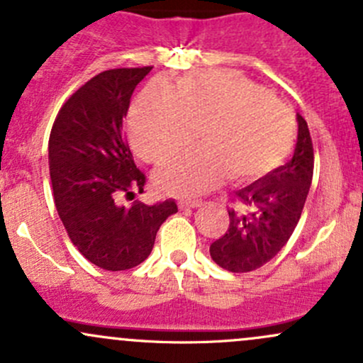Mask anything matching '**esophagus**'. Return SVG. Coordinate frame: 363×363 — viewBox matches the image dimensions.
<instances>
[{
    "instance_id": "obj_1",
    "label": "esophagus",
    "mask_w": 363,
    "mask_h": 363,
    "mask_svg": "<svg viewBox=\"0 0 363 363\" xmlns=\"http://www.w3.org/2000/svg\"><path fill=\"white\" fill-rule=\"evenodd\" d=\"M201 200H194V198H186V200H179V208H194L200 207Z\"/></svg>"
}]
</instances>
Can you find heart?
<instances>
[{"label":"heart","mask_w":363,"mask_h":363,"mask_svg":"<svg viewBox=\"0 0 363 363\" xmlns=\"http://www.w3.org/2000/svg\"><path fill=\"white\" fill-rule=\"evenodd\" d=\"M133 150L150 163H163L196 143L205 150L172 160L156 175L162 191L198 194L226 177L249 184L272 174L294 146L292 113L257 83L235 71L191 76L177 90L150 85L130 114Z\"/></svg>","instance_id":"heart-1"}]
</instances>
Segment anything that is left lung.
Returning a JSON list of instances; mask_svg holds the SVG:
<instances>
[{
    "mask_svg": "<svg viewBox=\"0 0 363 363\" xmlns=\"http://www.w3.org/2000/svg\"><path fill=\"white\" fill-rule=\"evenodd\" d=\"M294 156L266 177L235 193L230 228L211 245V257L231 273H247L272 261L299 223L313 179V143L306 120L297 114Z\"/></svg>",
    "mask_w": 363,
    "mask_h": 363,
    "instance_id": "left-lung-1",
    "label": "left lung"
}]
</instances>
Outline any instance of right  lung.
<instances>
[{
  "label": "right lung",
  "mask_w": 363,
  "mask_h": 363,
  "mask_svg": "<svg viewBox=\"0 0 363 363\" xmlns=\"http://www.w3.org/2000/svg\"><path fill=\"white\" fill-rule=\"evenodd\" d=\"M152 67H121L94 76L67 99L48 140L57 212L91 264L123 272L146 261L156 233L177 212L174 200L120 205L144 191L146 175L133 163L123 135L130 97Z\"/></svg>",
  "instance_id": "obj_1"
}]
</instances>
